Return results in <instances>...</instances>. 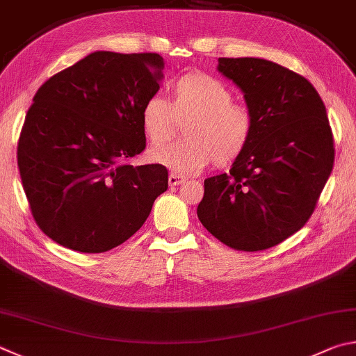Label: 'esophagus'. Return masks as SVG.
I'll list each match as a JSON object with an SVG mask.
<instances>
[{
    "label": "esophagus",
    "instance_id": "1",
    "mask_svg": "<svg viewBox=\"0 0 356 356\" xmlns=\"http://www.w3.org/2000/svg\"><path fill=\"white\" fill-rule=\"evenodd\" d=\"M184 181H186V178L179 177V175H177V173L168 175V184H170V186H179V184H183Z\"/></svg>",
    "mask_w": 356,
    "mask_h": 356
}]
</instances>
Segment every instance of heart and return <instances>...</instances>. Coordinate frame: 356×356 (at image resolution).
Listing matches in <instances>:
<instances>
[{"mask_svg":"<svg viewBox=\"0 0 356 356\" xmlns=\"http://www.w3.org/2000/svg\"><path fill=\"white\" fill-rule=\"evenodd\" d=\"M186 122V140L161 146ZM142 129L153 143L149 159L175 173H194L211 161L223 167L234 162L252 140L254 120L245 106L234 104L225 84L200 72H189L173 84L170 102L161 95L145 99Z\"/></svg>","mask_w":356,"mask_h":356,"instance_id":"1","label":"heart"}]
</instances>
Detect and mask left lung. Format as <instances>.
Here are the masks:
<instances>
[{
    "label": "left lung",
    "mask_w": 356,
    "mask_h": 356,
    "mask_svg": "<svg viewBox=\"0 0 356 356\" xmlns=\"http://www.w3.org/2000/svg\"><path fill=\"white\" fill-rule=\"evenodd\" d=\"M244 93L254 128L229 173L204 179L202 225L234 250L258 252L297 233L333 170L325 104L300 74L259 58H219Z\"/></svg>",
    "instance_id": "1"
}]
</instances>
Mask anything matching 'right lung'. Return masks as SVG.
I'll list each match as a JSON object with an SVG mask.
<instances>
[{"label": "right lung", "instance_id": "obj_1", "mask_svg": "<svg viewBox=\"0 0 356 356\" xmlns=\"http://www.w3.org/2000/svg\"><path fill=\"white\" fill-rule=\"evenodd\" d=\"M162 70L156 53L95 51L37 90L18 168L34 220L59 245L103 253L123 244L167 191L164 165L127 162L145 148L140 109Z\"/></svg>", "mask_w": 356, "mask_h": 356}]
</instances>
